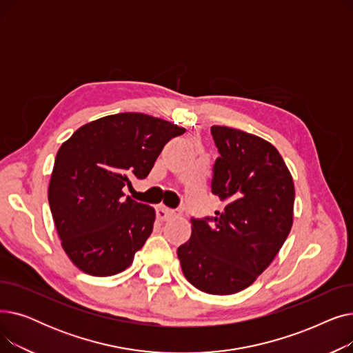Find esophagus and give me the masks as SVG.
<instances>
[{
    "mask_svg": "<svg viewBox=\"0 0 353 353\" xmlns=\"http://www.w3.org/2000/svg\"><path fill=\"white\" fill-rule=\"evenodd\" d=\"M179 213H180L179 210H172V209L165 208V206H157V209H156L157 219H159V220H161V221H164V220H169L170 217L177 216Z\"/></svg>",
    "mask_w": 353,
    "mask_h": 353,
    "instance_id": "esophagus-1",
    "label": "esophagus"
}]
</instances>
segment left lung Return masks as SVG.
I'll return each mask as SVG.
<instances>
[{
    "label": "left lung",
    "mask_w": 353,
    "mask_h": 353,
    "mask_svg": "<svg viewBox=\"0 0 353 353\" xmlns=\"http://www.w3.org/2000/svg\"><path fill=\"white\" fill-rule=\"evenodd\" d=\"M210 132L220 154L212 193L226 206L213 217H192V236L177 256L194 288L232 294L250 286L283 246L293 223L294 186L269 141L225 125Z\"/></svg>",
    "instance_id": "left-lung-1"
}]
</instances>
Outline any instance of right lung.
I'll use <instances>...</instances> for the list:
<instances>
[{
    "instance_id": "1",
    "label": "right lung",
    "mask_w": 353,
    "mask_h": 353,
    "mask_svg": "<svg viewBox=\"0 0 353 353\" xmlns=\"http://www.w3.org/2000/svg\"><path fill=\"white\" fill-rule=\"evenodd\" d=\"M184 132L143 113H119L84 124L61 144L48 203L61 246L80 270L113 276L132 265L156 213L124 197L123 188L145 179L164 144Z\"/></svg>"
}]
</instances>
